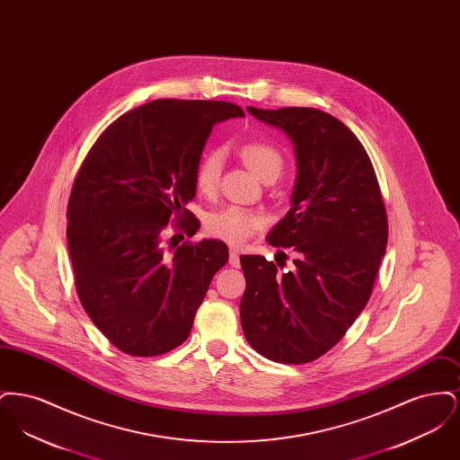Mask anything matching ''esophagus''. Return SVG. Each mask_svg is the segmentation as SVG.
I'll return each instance as SVG.
<instances>
[{
	"label": "esophagus",
	"mask_w": 460,
	"mask_h": 460,
	"mask_svg": "<svg viewBox=\"0 0 460 460\" xmlns=\"http://www.w3.org/2000/svg\"><path fill=\"white\" fill-rule=\"evenodd\" d=\"M229 263L233 267H240V253H238V250L231 248V252H229Z\"/></svg>",
	"instance_id": "obj_1"
}]
</instances>
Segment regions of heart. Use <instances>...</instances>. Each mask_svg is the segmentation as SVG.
Wrapping results in <instances>:
<instances>
[{"mask_svg":"<svg viewBox=\"0 0 460 460\" xmlns=\"http://www.w3.org/2000/svg\"><path fill=\"white\" fill-rule=\"evenodd\" d=\"M241 160L246 167L262 181H276L285 171V156L267 141H246L238 148ZM224 156L219 150H210L201 155L195 171V184L203 195H214L219 188ZM265 224V216L259 210L240 205H227L214 210L205 219V229L208 234L227 241L231 244H241L250 240Z\"/></svg>","mask_w":460,"mask_h":460,"instance_id":"heart-1","label":"heart"}]
</instances>
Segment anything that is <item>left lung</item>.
Returning <instances> with one entry per match:
<instances>
[{"label": "left lung", "mask_w": 460, "mask_h": 460, "mask_svg": "<svg viewBox=\"0 0 460 460\" xmlns=\"http://www.w3.org/2000/svg\"><path fill=\"white\" fill-rule=\"evenodd\" d=\"M248 111L289 136L298 175L291 208L269 234L283 261L241 255V326L265 358L306 364L331 350L367 305L388 243L371 158L336 117L317 109Z\"/></svg>", "instance_id": "8db88e82"}]
</instances>
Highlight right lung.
Masks as SVG:
<instances>
[{
  "mask_svg": "<svg viewBox=\"0 0 460 460\" xmlns=\"http://www.w3.org/2000/svg\"><path fill=\"white\" fill-rule=\"evenodd\" d=\"M229 117L244 111L229 102L145 103L98 136L75 175L66 243L77 296L128 355H164L186 341L229 259L224 241L167 243L171 221L172 233L197 234L199 220L186 208L195 171L212 128Z\"/></svg>",
  "mask_w": 460,
  "mask_h": 460,
  "instance_id": "1",
  "label": "right lung"
}]
</instances>
